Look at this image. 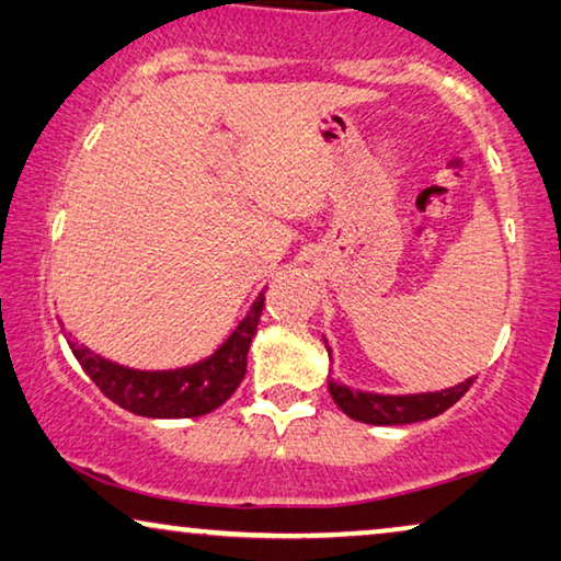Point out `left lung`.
<instances>
[{
    "mask_svg": "<svg viewBox=\"0 0 561 561\" xmlns=\"http://www.w3.org/2000/svg\"><path fill=\"white\" fill-rule=\"evenodd\" d=\"M325 341V337H322ZM328 358H333V351L325 341ZM472 386V376L465 378L462 383L449 386L442 391H424V393H376L351 389L337 381V378H328V391L337 407L343 409L351 420L363 424H376V427H391V424H412L432 420L462 399V393Z\"/></svg>",
    "mask_w": 561,
    "mask_h": 561,
    "instance_id": "1",
    "label": "left lung"
}]
</instances>
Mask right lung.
I'll list each match as a JSON object with an SVG mask.
<instances>
[{
    "label": "right lung",
    "mask_w": 561,
    "mask_h": 561,
    "mask_svg": "<svg viewBox=\"0 0 561 561\" xmlns=\"http://www.w3.org/2000/svg\"><path fill=\"white\" fill-rule=\"evenodd\" d=\"M262 310L264 289L249 307L247 318L233 328V333L208 358L180 368L147 370L122 366V363L93 353L89 345L78 343L70 333H66V341L91 381L114 404L131 414L152 416V420H187V416L210 414L239 389L243 376H247V356L256 335Z\"/></svg>",
    "instance_id": "obj_1"
}]
</instances>
